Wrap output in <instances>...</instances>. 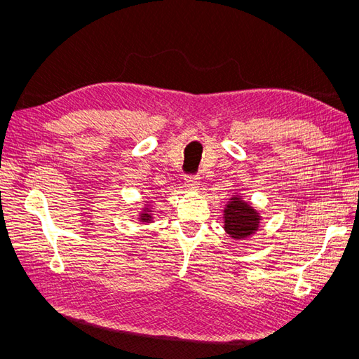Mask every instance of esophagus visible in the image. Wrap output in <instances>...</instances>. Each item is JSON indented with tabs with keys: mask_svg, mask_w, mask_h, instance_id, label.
Listing matches in <instances>:
<instances>
[{
	"mask_svg": "<svg viewBox=\"0 0 359 359\" xmlns=\"http://www.w3.org/2000/svg\"><path fill=\"white\" fill-rule=\"evenodd\" d=\"M199 182H201V177L199 175H187L186 177V186L189 189L199 187Z\"/></svg>",
	"mask_w": 359,
	"mask_h": 359,
	"instance_id": "esophagus-1",
	"label": "esophagus"
}]
</instances>
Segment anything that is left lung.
Returning a JSON list of instances; mask_svg holds the SVG:
<instances>
[{"instance_id":"1","label":"left lung","mask_w":359,"mask_h":359,"mask_svg":"<svg viewBox=\"0 0 359 359\" xmlns=\"http://www.w3.org/2000/svg\"><path fill=\"white\" fill-rule=\"evenodd\" d=\"M259 212L244 202L241 196H232L224 208V229L233 240H244L259 227Z\"/></svg>"}]
</instances>
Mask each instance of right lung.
Masks as SVG:
<instances>
[{
  "label": "right lung",
  "mask_w": 359,
  "mask_h": 359,
  "mask_svg": "<svg viewBox=\"0 0 359 359\" xmlns=\"http://www.w3.org/2000/svg\"><path fill=\"white\" fill-rule=\"evenodd\" d=\"M140 222H151V214H149L148 208H145L142 215H140Z\"/></svg>",
  "instance_id": "right-lung-1"
}]
</instances>
